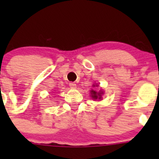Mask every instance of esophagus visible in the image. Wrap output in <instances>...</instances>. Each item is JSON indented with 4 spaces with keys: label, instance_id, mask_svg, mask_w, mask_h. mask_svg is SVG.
Listing matches in <instances>:
<instances>
[{
    "label": "esophagus",
    "instance_id": "1",
    "mask_svg": "<svg viewBox=\"0 0 159 159\" xmlns=\"http://www.w3.org/2000/svg\"><path fill=\"white\" fill-rule=\"evenodd\" d=\"M69 86L70 87V89H75L76 88V84L74 82H70L69 84Z\"/></svg>",
    "mask_w": 159,
    "mask_h": 159
}]
</instances>
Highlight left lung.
<instances>
[{"label":"left lung","instance_id":"1","mask_svg":"<svg viewBox=\"0 0 159 159\" xmlns=\"http://www.w3.org/2000/svg\"><path fill=\"white\" fill-rule=\"evenodd\" d=\"M95 85H94V87ZM91 97H92V98L94 99H101L102 98V94H103V92L102 91H99L98 93L96 92L95 91H94V90H91Z\"/></svg>","mask_w":159,"mask_h":159}]
</instances>
